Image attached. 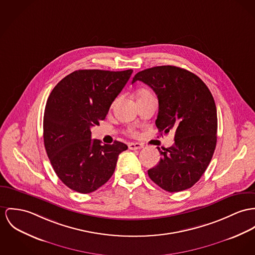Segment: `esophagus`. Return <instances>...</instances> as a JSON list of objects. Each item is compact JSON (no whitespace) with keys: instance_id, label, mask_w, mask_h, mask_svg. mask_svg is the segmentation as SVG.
<instances>
[{"instance_id":"1","label":"esophagus","mask_w":255,"mask_h":255,"mask_svg":"<svg viewBox=\"0 0 255 255\" xmlns=\"http://www.w3.org/2000/svg\"><path fill=\"white\" fill-rule=\"evenodd\" d=\"M128 146H129V149H132V150L140 149V148L143 147V145H142L141 143H139V142H130V143L128 144Z\"/></svg>"}]
</instances>
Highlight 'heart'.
Listing matches in <instances>:
<instances>
[{"instance_id":"heart-1","label":"heart","mask_w":255,"mask_h":255,"mask_svg":"<svg viewBox=\"0 0 255 255\" xmlns=\"http://www.w3.org/2000/svg\"><path fill=\"white\" fill-rule=\"evenodd\" d=\"M146 95H151L149 92H147V91H141V92H139V94H138V97L137 98H139V97H143V96H146ZM128 133L129 134H131V135H135L136 134V132H135V130L133 129V128H130L129 130H128Z\"/></svg>"}]
</instances>
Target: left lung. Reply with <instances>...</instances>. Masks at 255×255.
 <instances>
[{
  "label": "left lung",
  "mask_w": 255,
  "mask_h": 255,
  "mask_svg": "<svg viewBox=\"0 0 255 255\" xmlns=\"http://www.w3.org/2000/svg\"><path fill=\"white\" fill-rule=\"evenodd\" d=\"M147 84L158 98L159 132H175L171 147L157 149L160 161L147 174L168 192L192 187L208 168L216 145V103L208 86L193 73L175 67L158 66L138 72L132 83Z\"/></svg>",
  "instance_id": "8db88e82"
}]
</instances>
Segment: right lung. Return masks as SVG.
<instances>
[{
    "label": "right lung",
    "instance_id": "1",
    "mask_svg": "<svg viewBox=\"0 0 255 255\" xmlns=\"http://www.w3.org/2000/svg\"><path fill=\"white\" fill-rule=\"evenodd\" d=\"M133 70L111 72L79 70L65 77L51 91L43 116V142L61 181L87 194L114 175L118 155L128 146L118 140L102 145L91 138Z\"/></svg>",
    "mask_w": 255,
    "mask_h": 255
}]
</instances>
